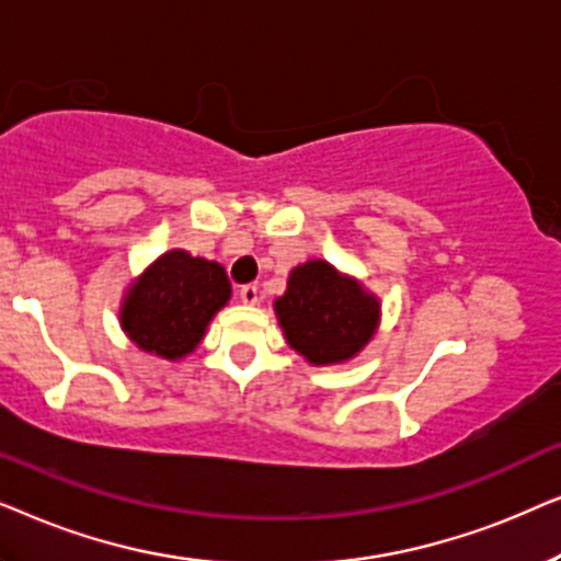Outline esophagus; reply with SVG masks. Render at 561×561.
Here are the masks:
<instances>
[{
  "label": "esophagus",
  "mask_w": 561,
  "mask_h": 561,
  "mask_svg": "<svg viewBox=\"0 0 561 561\" xmlns=\"http://www.w3.org/2000/svg\"><path fill=\"white\" fill-rule=\"evenodd\" d=\"M241 302L243 305H256L259 302V287L256 285L241 287Z\"/></svg>",
  "instance_id": "1"
}]
</instances>
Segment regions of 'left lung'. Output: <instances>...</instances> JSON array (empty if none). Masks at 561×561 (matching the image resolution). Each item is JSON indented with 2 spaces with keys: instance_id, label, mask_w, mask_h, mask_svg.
<instances>
[{
  "instance_id": "left-lung-1",
  "label": "left lung",
  "mask_w": 561,
  "mask_h": 561,
  "mask_svg": "<svg viewBox=\"0 0 561 561\" xmlns=\"http://www.w3.org/2000/svg\"><path fill=\"white\" fill-rule=\"evenodd\" d=\"M274 316L295 354L312 367H339L356 358L375 339L382 302L356 276L325 259H308L287 276Z\"/></svg>"
}]
</instances>
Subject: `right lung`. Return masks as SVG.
<instances>
[{
  "label": "right lung",
  "instance_id": "right-lung-1",
  "mask_svg": "<svg viewBox=\"0 0 561 561\" xmlns=\"http://www.w3.org/2000/svg\"><path fill=\"white\" fill-rule=\"evenodd\" d=\"M233 295L218 261L171 249L125 287L119 328L133 346L163 362H179L199 346L207 325Z\"/></svg>",
  "mask_w": 561,
  "mask_h": 561
}]
</instances>
